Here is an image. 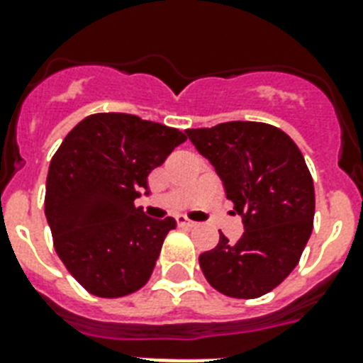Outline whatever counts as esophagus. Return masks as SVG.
I'll return each instance as SVG.
<instances>
[{
	"instance_id": "34e87169",
	"label": "esophagus",
	"mask_w": 363,
	"mask_h": 363,
	"mask_svg": "<svg viewBox=\"0 0 363 363\" xmlns=\"http://www.w3.org/2000/svg\"><path fill=\"white\" fill-rule=\"evenodd\" d=\"M177 224H179V228H194V226H196V222L190 220V218H186V216H182V215L177 216Z\"/></svg>"
}]
</instances>
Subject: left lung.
Listing matches in <instances>:
<instances>
[{"label": "left lung", "mask_w": 363, "mask_h": 363, "mask_svg": "<svg viewBox=\"0 0 363 363\" xmlns=\"http://www.w3.org/2000/svg\"><path fill=\"white\" fill-rule=\"evenodd\" d=\"M186 135L213 164L245 226L238 242L220 233L199 267L224 296L259 298L292 273L313 232L315 186L303 154L264 122H224Z\"/></svg>", "instance_id": "left-lung-1"}]
</instances>
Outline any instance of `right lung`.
Here are the masks:
<instances>
[{"mask_svg":"<svg viewBox=\"0 0 363 363\" xmlns=\"http://www.w3.org/2000/svg\"><path fill=\"white\" fill-rule=\"evenodd\" d=\"M186 141L177 128L125 113L86 116L50 160L45 215L71 275L98 298L147 284L165 235L177 226L135 207L150 171Z\"/></svg>","mask_w":363,"mask_h":363,"instance_id":"add662e5","label":"right lung"}]
</instances>
